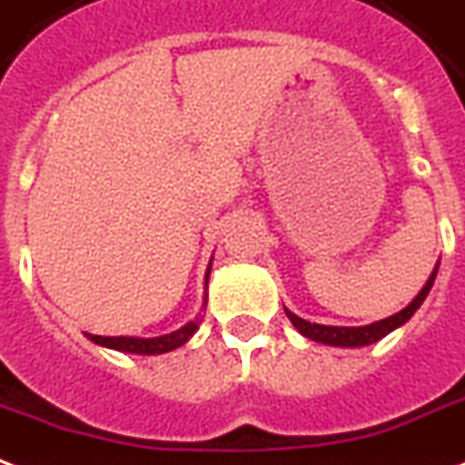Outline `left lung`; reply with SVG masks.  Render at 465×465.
<instances>
[{
    "label": "left lung",
    "mask_w": 465,
    "mask_h": 465,
    "mask_svg": "<svg viewBox=\"0 0 465 465\" xmlns=\"http://www.w3.org/2000/svg\"><path fill=\"white\" fill-rule=\"evenodd\" d=\"M436 271L431 273V278L426 281V285L421 288V293L416 295L414 301L409 302L404 311L394 312L390 318L377 320L372 325H364V328H335V325H318V322H308V320L298 318L293 312H288V318L293 322L295 328L301 335L305 338L315 340V342H322V345H335V347H364V345H372L377 340H381L384 335H390L391 330L399 328V325H404L411 315L416 312V308L424 302V298L431 291V285H434Z\"/></svg>",
    "instance_id": "left-lung-1"
}]
</instances>
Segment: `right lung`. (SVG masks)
Wrapping results in <instances>:
<instances>
[{
    "mask_svg": "<svg viewBox=\"0 0 465 465\" xmlns=\"http://www.w3.org/2000/svg\"><path fill=\"white\" fill-rule=\"evenodd\" d=\"M197 330V322H189L184 328L174 330L170 335H160V338H103V335H91L95 345L113 347L120 352H135V355H163L170 352L174 347L184 345L192 332Z\"/></svg>",
    "mask_w": 465,
    "mask_h": 465,
    "instance_id": "obj_1",
    "label": "right lung"
}]
</instances>
